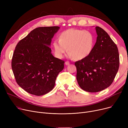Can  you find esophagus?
<instances>
[{
	"mask_svg": "<svg viewBox=\"0 0 128 128\" xmlns=\"http://www.w3.org/2000/svg\"><path fill=\"white\" fill-rule=\"evenodd\" d=\"M65 64L66 65H70V62H68V61H66V62H65Z\"/></svg>",
	"mask_w": 128,
	"mask_h": 128,
	"instance_id": "obj_1",
	"label": "esophagus"
}]
</instances>
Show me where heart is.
I'll list each match as a JSON object with an SVG mask.
<instances>
[{"label":"heart","mask_w":128,"mask_h":128,"mask_svg":"<svg viewBox=\"0 0 128 128\" xmlns=\"http://www.w3.org/2000/svg\"><path fill=\"white\" fill-rule=\"evenodd\" d=\"M94 44V37L92 32L76 28L64 30L60 34L59 39L53 42L54 51L58 58H62L68 50V56L76 60H82L89 56Z\"/></svg>","instance_id":"obj_1"}]
</instances>
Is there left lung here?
I'll list each match as a JSON object with an SVG mask.
<instances>
[{"label": "left lung", "instance_id": "8db88e82", "mask_svg": "<svg viewBox=\"0 0 128 128\" xmlns=\"http://www.w3.org/2000/svg\"><path fill=\"white\" fill-rule=\"evenodd\" d=\"M96 42L90 54L75 62L77 80L82 90L97 92L108 88L113 82L119 66L116 44L103 29L96 27Z\"/></svg>", "mask_w": 128, "mask_h": 128}]
</instances>
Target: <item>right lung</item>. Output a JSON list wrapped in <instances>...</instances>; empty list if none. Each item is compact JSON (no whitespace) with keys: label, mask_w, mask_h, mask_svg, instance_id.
Returning a JSON list of instances; mask_svg holds the SVG:
<instances>
[{"label":"right lung","mask_w":128,"mask_h":128,"mask_svg":"<svg viewBox=\"0 0 128 128\" xmlns=\"http://www.w3.org/2000/svg\"><path fill=\"white\" fill-rule=\"evenodd\" d=\"M60 28L39 27L17 44L11 66L18 86L31 94L41 96L51 91L64 67V61L54 56L50 48Z\"/></svg>","instance_id":"add662e5"}]
</instances>
